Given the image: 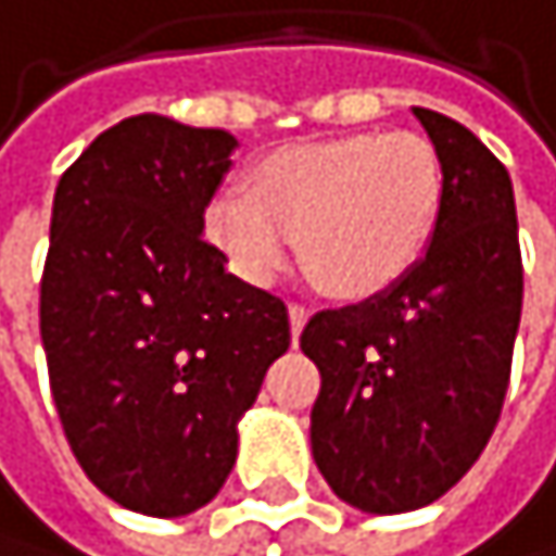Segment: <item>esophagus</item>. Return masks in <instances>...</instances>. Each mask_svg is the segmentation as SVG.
Returning <instances> with one entry per match:
<instances>
[{"label":"esophagus","instance_id":"esophagus-1","mask_svg":"<svg viewBox=\"0 0 556 556\" xmlns=\"http://www.w3.org/2000/svg\"><path fill=\"white\" fill-rule=\"evenodd\" d=\"M306 320H311V311L300 303H290V333H293V341L300 338V330L306 327Z\"/></svg>","mask_w":556,"mask_h":556}]
</instances>
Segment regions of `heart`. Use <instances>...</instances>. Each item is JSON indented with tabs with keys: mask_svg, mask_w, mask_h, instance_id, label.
Listing matches in <instances>:
<instances>
[{
	"mask_svg": "<svg viewBox=\"0 0 556 556\" xmlns=\"http://www.w3.org/2000/svg\"><path fill=\"white\" fill-rule=\"evenodd\" d=\"M445 202L442 157L412 130L300 141L253 165L250 195L218 192L202 215L205 239L229 269L269 287L296 253L344 300L394 287L429 250Z\"/></svg>",
	"mask_w": 556,
	"mask_h": 556,
	"instance_id": "obj_1",
	"label": "heart"
}]
</instances>
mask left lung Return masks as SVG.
<instances>
[{
    "label": "left lung",
    "mask_w": 556,
    "mask_h": 556,
    "mask_svg": "<svg viewBox=\"0 0 556 556\" xmlns=\"http://www.w3.org/2000/svg\"><path fill=\"white\" fill-rule=\"evenodd\" d=\"M412 114L445 172L429 250L394 287L320 311L300 333L320 368L314 463L378 517L435 503L472 469L506 399L523 306L514 181L459 121Z\"/></svg>",
    "instance_id": "1"
}]
</instances>
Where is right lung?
Masks as SVG:
<instances>
[{
  "mask_svg": "<svg viewBox=\"0 0 556 556\" xmlns=\"http://www.w3.org/2000/svg\"><path fill=\"white\" fill-rule=\"evenodd\" d=\"M239 141L127 117L53 195L39 333L53 402L90 483L144 517H188L236 466L239 418L290 348L287 303L202 239Z\"/></svg>",
  "mask_w": 556,
  "mask_h": 556,
  "instance_id": "1",
  "label": "right lung"
}]
</instances>
